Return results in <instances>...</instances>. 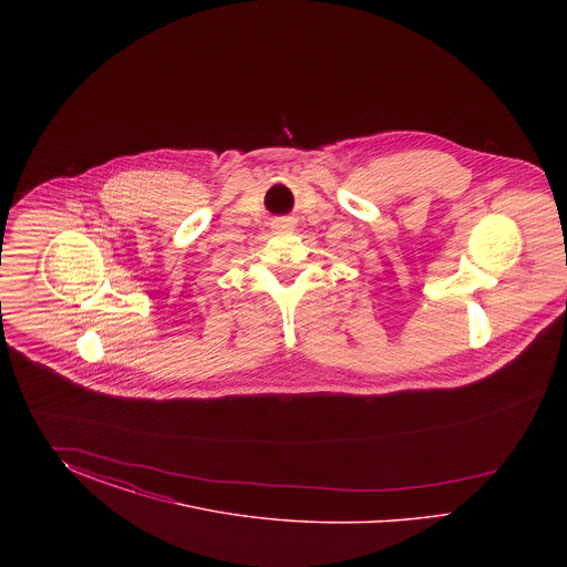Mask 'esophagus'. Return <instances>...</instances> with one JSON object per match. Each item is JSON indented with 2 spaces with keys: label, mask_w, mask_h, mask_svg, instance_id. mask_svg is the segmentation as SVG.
Masks as SVG:
<instances>
[{
  "label": "esophagus",
  "mask_w": 567,
  "mask_h": 567,
  "mask_svg": "<svg viewBox=\"0 0 567 567\" xmlns=\"http://www.w3.org/2000/svg\"><path fill=\"white\" fill-rule=\"evenodd\" d=\"M296 227V223L291 218H278L271 223V229L274 231H291Z\"/></svg>",
  "instance_id": "34e87169"
}]
</instances>
